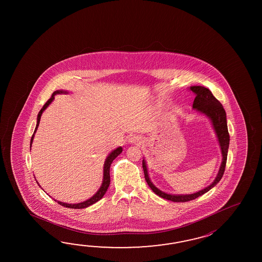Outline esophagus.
Wrapping results in <instances>:
<instances>
[{
  "label": "esophagus",
  "mask_w": 262,
  "mask_h": 262,
  "mask_svg": "<svg viewBox=\"0 0 262 262\" xmlns=\"http://www.w3.org/2000/svg\"><path fill=\"white\" fill-rule=\"evenodd\" d=\"M129 143H132V144H138V143H141L142 142V139L139 137V136H132L130 137L128 139Z\"/></svg>",
  "instance_id": "1"
}]
</instances>
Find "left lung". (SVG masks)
<instances>
[{
	"label": "left lung",
	"mask_w": 262,
	"mask_h": 262,
	"mask_svg": "<svg viewBox=\"0 0 262 262\" xmlns=\"http://www.w3.org/2000/svg\"><path fill=\"white\" fill-rule=\"evenodd\" d=\"M190 91H192L195 94V97L193 103V110L195 112L205 115L210 119L212 126L217 137L218 143L221 149L222 154V162L219 167L217 175L214 179V181L209 186L205 187L204 189H201L199 192H195L193 194H167L166 192L158 189L155 184L151 183L148 168L145 159L142 160V167L144 170L145 180L150 189L152 190L156 195L161 196L163 199H166L167 201H174V202H186V201H193L201 195L205 194L212 187H214L222 179L223 174L225 171L227 157H228V146H229V135H228V124H227V115L226 112L223 107L222 104L212 95V92L209 89L202 86H191Z\"/></svg>",
	"instance_id": "left-lung-1"
}]
</instances>
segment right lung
Returning a JSON list of instances; mask_svg holds the SVG:
<instances>
[{"label": "right lung", "instance_id": "right-lung-1", "mask_svg": "<svg viewBox=\"0 0 262 262\" xmlns=\"http://www.w3.org/2000/svg\"><path fill=\"white\" fill-rule=\"evenodd\" d=\"M69 92H67L66 90H57L55 91L52 95H51V97H50L49 100L47 101V103L45 104L43 107L40 110V112H38V115H37V122H36V126H35V129H34V134H33V136H32V139H31V143H30V148L32 147V144H33V141H34V134L36 132V130L38 128V125H39L40 123V119H41V115H42V113L44 112L45 110L48 107V106H50V104L52 103V101L54 100V96L56 95H61V94H63V95H67ZM123 151V148L120 146V147H118L116 148L115 150H112V152L107 156V157L106 158V160H105V163H104V167H103V181H102V184H101L100 188L98 189V191L95 193V195H93L92 198H90L89 200H87V201H82V202H79V203H76V204H70V203H66V202H61V201H57L56 200L54 201H57L59 204H61V206L67 207V208H71V209H84V208H87V207L91 206V205H93V204H95V202H97L98 201H100L101 199L103 198V195L106 194V190L108 188V186H110V184H111V176H110V167H111V165H112V161L117 157L121 152ZM37 182V181H36ZM37 184L39 185L40 184L38 182H37ZM41 187V186H40Z\"/></svg>", "mask_w": 262, "mask_h": 262}]
</instances>
